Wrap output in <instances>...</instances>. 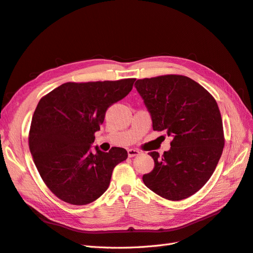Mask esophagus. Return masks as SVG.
Instances as JSON below:
<instances>
[{
  "mask_svg": "<svg viewBox=\"0 0 253 253\" xmlns=\"http://www.w3.org/2000/svg\"><path fill=\"white\" fill-rule=\"evenodd\" d=\"M140 153H141V152H140L139 150H136V149H129V150H127V155H128V157L137 156V155H139Z\"/></svg>",
  "mask_w": 253,
  "mask_h": 253,
  "instance_id": "esophagus-1",
  "label": "esophagus"
}]
</instances>
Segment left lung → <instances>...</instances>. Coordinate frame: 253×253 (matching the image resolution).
Here are the masks:
<instances>
[{
    "mask_svg": "<svg viewBox=\"0 0 253 253\" xmlns=\"http://www.w3.org/2000/svg\"><path fill=\"white\" fill-rule=\"evenodd\" d=\"M135 87L151 114L153 129L173 137L163 156L149 153L155 166L142 176L144 185L166 200H185L209 180L223 153L218 105L201 84L181 75L139 79Z\"/></svg>",
    "mask_w": 253,
    "mask_h": 253,
    "instance_id": "left-lung-1",
    "label": "left lung"
}]
</instances>
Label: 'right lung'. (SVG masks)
Instances as JSON below:
<instances>
[{"mask_svg":"<svg viewBox=\"0 0 253 253\" xmlns=\"http://www.w3.org/2000/svg\"><path fill=\"white\" fill-rule=\"evenodd\" d=\"M134 78L66 82L41 98L30 125L28 144L45 185L61 201L87 205L110 186L114 168L127 158L124 148L96 147L95 133L110 106L133 88Z\"/></svg>","mask_w":253,"mask_h":253,"instance_id":"obj_1","label":"right lung"}]
</instances>
